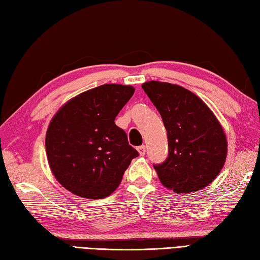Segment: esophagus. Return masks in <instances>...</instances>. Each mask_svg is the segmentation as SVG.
<instances>
[{
	"mask_svg": "<svg viewBox=\"0 0 260 260\" xmlns=\"http://www.w3.org/2000/svg\"><path fill=\"white\" fill-rule=\"evenodd\" d=\"M137 149H138V153L140 154V156H144L146 154V147L145 146H140Z\"/></svg>",
	"mask_w": 260,
	"mask_h": 260,
	"instance_id": "esophagus-1",
	"label": "esophagus"
}]
</instances>
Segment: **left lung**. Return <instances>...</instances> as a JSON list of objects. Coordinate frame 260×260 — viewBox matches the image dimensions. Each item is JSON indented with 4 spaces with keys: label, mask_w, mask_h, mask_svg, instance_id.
Instances as JSON below:
<instances>
[{
    "label": "left lung",
    "mask_w": 260,
    "mask_h": 260,
    "mask_svg": "<svg viewBox=\"0 0 260 260\" xmlns=\"http://www.w3.org/2000/svg\"><path fill=\"white\" fill-rule=\"evenodd\" d=\"M168 131L169 156L154 165L158 179L176 193L198 191L221 172L228 155L224 130L212 110L193 92L169 82L141 85Z\"/></svg>",
    "instance_id": "8db88e82"
}]
</instances>
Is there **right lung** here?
<instances>
[{
    "mask_svg": "<svg viewBox=\"0 0 260 260\" xmlns=\"http://www.w3.org/2000/svg\"><path fill=\"white\" fill-rule=\"evenodd\" d=\"M134 92L132 86L102 85L73 97L53 116L45 139L48 164L73 194L107 197L139 155L114 122Z\"/></svg>",
    "mask_w": 260,
    "mask_h": 260,
    "instance_id": "1",
    "label": "right lung"
}]
</instances>
